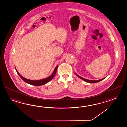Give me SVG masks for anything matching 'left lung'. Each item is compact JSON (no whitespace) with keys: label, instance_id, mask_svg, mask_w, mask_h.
Listing matches in <instances>:
<instances>
[{"label":"left lung","instance_id":"obj_1","mask_svg":"<svg viewBox=\"0 0 127 127\" xmlns=\"http://www.w3.org/2000/svg\"><path fill=\"white\" fill-rule=\"evenodd\" d=\"M76 74L77 76H78L80 78L82 79V80H83V81H84L85 82H88V83H96V82H100L101 81L103 80V79L106 78V77H104V78H102V79H100V80H88V79H85V78H84L82 77L81 76H79L78 75H77L76 73Z\"/></svg>","mask_w":127,"mask_h":127}]
</instances>
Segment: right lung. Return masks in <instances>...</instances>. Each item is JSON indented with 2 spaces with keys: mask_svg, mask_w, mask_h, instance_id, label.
Listing matches in <instances>:
<instances>
[{
  "mask_svg": "<svg viewBox=\"0 0 127 127\" xmlns=\"http://www.w3.org/2000/svg\"><path fill=\"white\" fill-rule=\"evenodd\" d=\"M58 67V66H57V67L55 68L53 73L52 74V75L51 76H49L47 78H45V79L39 80H36V81L29 80V79H26L25 78H24V77H23L20 74H19L18 71H17V69H16V68L15 67V70L17 71V73L18 74L19 76L20 77V78L22 79L23 81H24L25 82H26V83H28L29 84L34 85V86H41V85L45 84L46 83L50 82L51 80L53 78L54 76H55V74L57 72V69Z\"/></svg>",
  "mask_w": 127,
  "mask_h": 127,
  "instance_id": "1",
  "label": "right lung"
}]
</instances>
